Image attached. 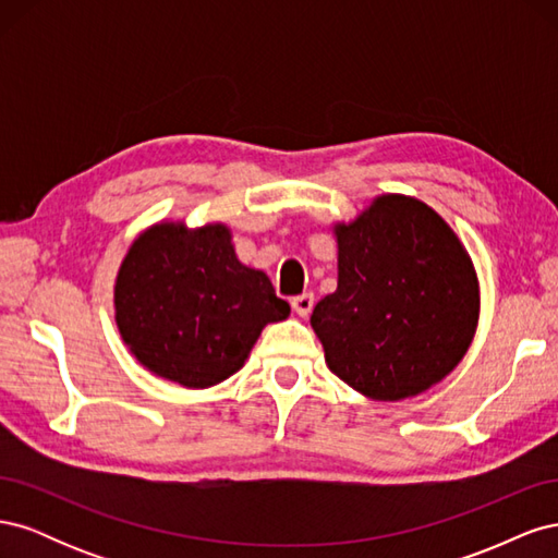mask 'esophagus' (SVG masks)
<instances>
[{
  "instance_id": "34e87169",
  "label": "esophagus",
  "mask_w": 558,
  "mask_h": 558,
  "mask_svg": "<svg viewBox=\"0 0 558 558\" xmlns=\"http://www.w3.org/2000/svg\"><path fill=\"white\" fill-rule=\"evenodd\" d=\"M291 305H293V312H295L298 316L307 318V316L312 314V310H314V295H312V293H302V295H298V298L291 300Z\"/></svg>"
}]
</instances>
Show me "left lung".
Segmentation results:
<instances>
[{
	"label": "left lung",
	"mask_w": 558,
	"mask_h": 558,
	"mask_svg": "<svg viewBox=\"0 0 558 558\" xmlns=\"http://www.w3.org/2000/svg\"><path fill=\"white\" fill-rule=\"evenodd\" d=\"M332 232L337 291L312 312L330 373L384 402L428 391L463 361L480 320V281L459 234L398 193Z\"/></svg>",
	"instance_id": "left-lung-1"
}]
</instances>
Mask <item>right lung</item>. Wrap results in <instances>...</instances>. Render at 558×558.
Wrapping results in <instances>:
<instances>
[{
  "instance_id": "right-lung-1",
  "label": "right lung",
  "mask_w": 558,
  "mask_h": 558,
  "mask_svg": "<svg viewBox=\"0 0 558 558\" xmlns=\"http://www.w3.org/2000/svg\"><path fill=\"white\" fill-rule=\"evenodd\" d=\"M116 326L148 373L209 388L238 373L267 324L291 314L263 269L240 263L226 223L160 221L128 248Z\"/></svg>"
}]
</instances>
